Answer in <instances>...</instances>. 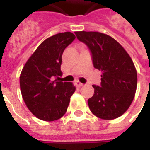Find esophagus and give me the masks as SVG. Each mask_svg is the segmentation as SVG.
Masks as SVG:
<instances>
[{"label":"esophagus","mask_w":150,"mask_h":150,"mask_svg":"<svg viewBox=\"0 0 150 150\" xmlns=\"http://www.w3.org/2000/svg\"><path fill=\"white\" fill-rule=\"evenodd\" d=\"M75 85H76V86L78 87V88H80V87H82V86L83 85V83H80L79 81H75Z\"/></svg>","instance_id":"1"}]
</instances>
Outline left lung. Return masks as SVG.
<instances>
[{
    "label": "left lung",
    "mask_w": 150,
    "mask_h": 150,
    "mask_svg": "<svg viewBox=\"0 0 150 150\" xmlns=\"http://www.w3.org/2000/svg\"><path fill=\"white\" fill-rule=\"evenodd\" d=\"M90 49L95 68L101 71L100 87L92 85L88 99L90 110L103 120L122 116L132 104L137 86V74L129 54L116 40L100 32H75Z\"/></svg>",
    "instance_id": "left-lung-1"
}]
</instances>
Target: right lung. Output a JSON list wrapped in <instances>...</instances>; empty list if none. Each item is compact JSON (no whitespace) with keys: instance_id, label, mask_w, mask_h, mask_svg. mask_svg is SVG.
I'll return each mask as SVG.
<instances>
[{"instance_id":"obj_1","label":"right lung","mask_w":150,"mask_h":150,"mask_svg":"<svg viewBox=\"0 0 150 150\" xmlns=\"http://www.w3.org/2000/svg\"><path fill=\"white\" fill-rule=\"evenodd\" d=\"M75 38V34L71 32L59 33L46 38L21 71L20 88L23 100L29 110L42 120L60 119L67 110L70 99L75 92L72 83L59 79L62 75V53Z\"/></svg>"}]
</instances>
